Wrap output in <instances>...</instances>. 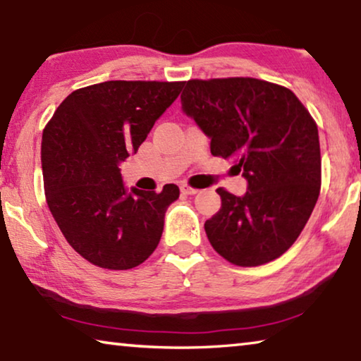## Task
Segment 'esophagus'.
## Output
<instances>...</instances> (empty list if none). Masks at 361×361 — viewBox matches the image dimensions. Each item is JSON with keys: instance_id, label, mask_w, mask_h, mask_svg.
<instances>
[{"instance_id": "obj_1", "label": "esophagus", "mask_w": 361, "mask_h": 361, "mask_svg": "<svg viewBox=\"0 0 361 361\" xmlns=\"http://www.w3.org/2000/svg\"><path fill=\"white\" fill-rule=\"evenodd\" d=\"M180 190H181L183 195H188V196H192V195H196V192H197L196 188H191V186H188V185H181Z\"/></svg>"}]
</instances>
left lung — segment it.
<instances>
[{"mask_svg": "<svg viewBox=\"0 0 361 361\" xmlns=\"http://www.w3.org/2000/svg\"><path fill=\"white\" fill-rule=\"evenodd\" d=\"M181 109L247 180L235 196L219 188L206 221L214 250L238 267L281 257L296 242L321 190L319 132L291 90L257 78L186 81Z\"/></svg>", "mask_w": 361, "mask_h": 361, "instance_id": "8db88e82", "label": "left lung"}]
</instances>
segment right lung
I'll use <instances>...</instances> for the list:
<instances>
[{"label":"right lung","mask_w":361,"mask_h":361,"mask_svg":"<svg viewBox=\"0 0 361 361\" xmlns=\"http://www.w3.org/2000/svg\"><path fill=\"white\" fill-rule=\"evenodd\" d=\"M183 81H104L73 91L42 134L45 197L59 229L85 260L108 270L144 263L159 245L176 185L128 190L121 161L135 154Z\"/></svg>","instance_id":"add662e5"}]
</instances>
